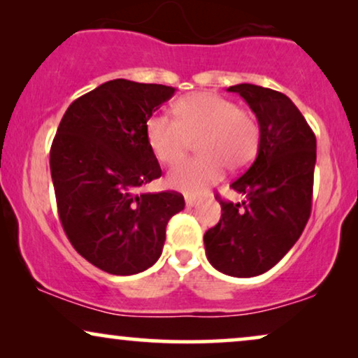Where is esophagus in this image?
Segmentation results:
<instances>
[{"label":"esophagus","mask_w":358,"mask_h":358,"mask_svg":"<svg viewBox=\"0 0 358 358\" xmlns=\"http://www.w3.org/2000/svg\"><path fill=\"white\" fill-rule=\"evenodd\" d=\"M199 203V201L196 197H190V196H185V206L187 207H196Z\"/></svg>","instance_id":"esophagus-1"}]
</instances>
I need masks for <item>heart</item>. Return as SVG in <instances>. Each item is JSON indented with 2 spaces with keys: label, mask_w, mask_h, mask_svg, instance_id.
Wrapping results in <instances>:
<instances>
[{
  "label": "heart",
  "mask_w": 358,
  "mask_h": 358,
  "mask_svg": "<svg viewBox=\"0 0 358 358\" xmlns=\"http://www.w3.org/2000/svg\"><path fill=\"white\" fill-rule=\"evenodd\" d=\"M146 141L161 162L173 164L196 139L197 157L169 171L168 184L185 194H202L219 182L227 168L245 169L257 156L259 127L247 110L212 92H192L176 101L173 117L155 113L145 123Z\"/></svg>",
  "instance_id": "b5f03b06"
}]
</instances>
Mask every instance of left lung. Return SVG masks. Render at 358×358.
<instances>
[{"label": "left lung", "mask_w": 358, "mask_h": 358, "mask_svg": "<svg viewBox=\"0 0 358 358\" xmlns=\"http://www.w3.org/2000/svg\"><path fill=\"white\" fill-rule=\"evenodd\" d=\"M236 92L257 115L258 156L231 182L241 203L220 199L219 224L203 235L207 259L229 276L252 278L271 270L303 234L313 207L315 134L281 92L252 83Z\"/></svg>", "instance_id": "obj_1"}]
</instances>
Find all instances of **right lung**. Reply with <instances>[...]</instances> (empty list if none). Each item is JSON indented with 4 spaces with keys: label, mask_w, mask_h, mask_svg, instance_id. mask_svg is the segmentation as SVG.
I'll return each instance as SVG.
<instances>
[{
    "label": "right lung",
    "mask_w": 358,
    "mask_h": 358,
    "mask_svg": "<svg viewBox=\"0 0 358 358\" xmlns=\"http://www.w3.org/2000/svg\"><path fill=\"white\" fill-rule=\"evenodd\" d=\"M176 88L117 78L72 101L50 146L60 224L72 247L110 275H136L161 257L166 225L184 208L161 178L145 123Z\"/></svg>",
    "instance_id": "right-lung-1"
}]
</instances>
